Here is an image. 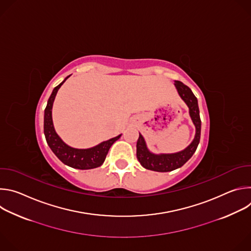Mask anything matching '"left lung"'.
<instances>
[{
  "label": "left lung",
  "mask_w": 251,
  "mask_h": 251,
  "mask_svg": "<svg viewBox=\"0 0 251 251\" xmlns=\"http://www.w3.org/2000/svg\"><path fill=\"white\" fill-rule=\"evenodd\" d=\"M175 86L180 97L189 107V114L196 127L195 138L191 144L184 150L172 154L152 153L146 144V141L140 133L137 141V159L140 164L147 170L155 172H170L184 166L196 152L201 139V118L198 105V99L193 91L181 81H175Z\"/></svg>",
  "instance_id": "1"
}]
</instances>
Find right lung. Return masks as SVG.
I'll use <instances>...</instances> for the list:
<instances>
[{"label": "right lung", "instance_id": "obj_1", "mask_svg": "<svg viewBox=\"0 0 251 251\" xmlns=\"http://www.w3.org/2000/svg\"><path fill=\"white\" fill-rule=\"evenodd\" d=\"M69 76L70 75L65 77L61 83H59L56 87L53 88L51 95L48 100L44 117V132L48 145L50 146L53 154L63 164L75 169L90 170L100 167L104 163L106 155L108 153L110 147L121 137L122 134L107 141H103L100 144L87 149H77L70 147L61 140V138L57 135V133L54 130L51 110L53 101L58 89Z\"/></svg>", "mask_w": 251, "mask_h": 251}]
</instances>
